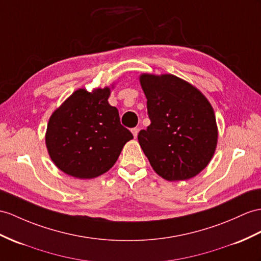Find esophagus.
Wrapping results in <instances>:
<instances>
[{"instance_id": "1", "label": "esophagus", "mask_w": 261, "mask_h": 261, "mask_svg": "<svg viewBox=\"0 0 261 261\" xmlns=\"http://www.w3.org/2000/svg\"><path fill=\"white\" fill-rule=\"evenodd\" d=\"M138 132H139V128H137V127H136V128H133V129H132L133 136H134L135 138H136V137H137V135H138Z\"/></svg>"}]
</instances>
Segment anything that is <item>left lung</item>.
Masks as SVG:
<instances>
[{
	"label": "left lung",
	"instance_id": "8db88e82",
	"mask_svg": "<svg viewBox=\"0 0 261 261\" xmlns=\"http://www.w3.org/2000/svg\"><path fill=\"white\" fill-rule=\"evenodd\" d=\"M150 125L138 143L155 173L169 181L187 180L207 167L218 142L212 104L198 88L173 74L139 76Z\"/></svg>",
	"mask_w": 261,
	"mask_h": 261
}]
</instances>
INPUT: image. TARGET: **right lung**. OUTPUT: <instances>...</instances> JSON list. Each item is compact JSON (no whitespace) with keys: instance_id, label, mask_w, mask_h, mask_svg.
<instances>
[{"instance_id":"add662e5","label":"right lung","mask_w":261,"mask_h":261,"mask_svg":"<svg viewBox=\"0 0 261 261\" xmlns=\"http://www.w3.org/2000/svg\"><path fill=\"white\" fill-rule=\"evenodd\" d=\"M110 95L109 86L92 92L79 88L52 113L45 144L50 160L63 173L80 179L103 175L133 139L120 125L116 107L110 105Z\"/></svg>"}]
</instances>
